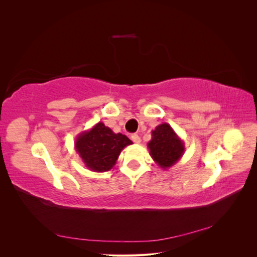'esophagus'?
Returning <instances> with one entry per match:
<instances>
[{
	"label": "esophagus",
	"instance_id": "1",
	"mask_svg": "<svg viewBox=\"0 0 257 257\" xmlns=\"http://www.w3.org/2000/svg\"><path fill=\"white\" fill-rule=\"evenodd\" d=\"M131 138H132V141H133L135 144L141 143V137H139L137 134H133V135L131 136Z\"/></svg>",
	"mask_w": 257,
	"mask_h": 257
}]
</instances>
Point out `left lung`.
I'll use <instances>...</instances> for the list:
<instances>
[{"label": "left lung", "mask_w": 257, "mask_h": 257, "mask_svg": "<svg viewBox=\"0 0 257 257\" xmlns=\"http://www.w3.org/2000/svg\"><path fill=\"white\" fill-rule=\"evenodd\" d=\"M152 138L148 143L151 158L162 169L174 166L182 158L185 147L168 123H162L151 132Z\"/></svg>", "instance_id": "obj_1"}]
</instances>
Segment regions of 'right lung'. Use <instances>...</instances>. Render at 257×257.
<instances>
[{
  "label": "right lung",
  "instance_id": "1",
  "mask_svg": "<svg viewBox=\"0 0 257 257\" xmlns=\"http://www.w3.org/2000/svg\"><path fill=\"white\" fill-rule=\"evenodd\" d=\"M132 144L125 135L115 134L103 122H98L77 135L75 149L85 167L92 172L104 173L114 166L121 151Z\"/></svg>",
  "mask_w": 257,
  "mask_h": 257
}]
</instances>
